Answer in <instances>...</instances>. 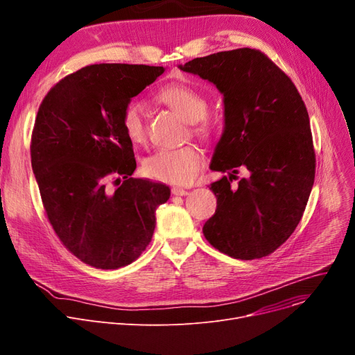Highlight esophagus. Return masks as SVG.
I'll return each instance as SVG.
<instances>
[{
	"label": "esophagus",
	"instance_id": "esophagus-1",
	"mask_svg": "<svg viewBox=\"0 0 355 355\" xmlns=\"http://www.w3.org/2000/svg\"><path fill=\"white\" fill-rule=\"evenodd\" d=\"M171 193H173L174 196H187V194H189L187 190H184V189H181V187H173V189H171Z\"/></svg>",
	"mask_w": 355,
	"mask_h": 355
}]
</instances>
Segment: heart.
<instances>
[{
  "mask_svg": "<svg viewBox=\"0 0 355 355\" xmlns=\"http://www.w3.org/2000/svg\"><path fill=\"white\" fill-rule=\"evenodd\" d=\"M157 98L190 122L196 137H210L211 123L206 119L209 102L200 92L184 83H168L158 92ZM121 125L130 144L144 145L146 142L144 105L139 101H129L123 106ZM202 164L204 157L200 148L189 144L175 149H159L144 161V171L148 177L162 182L189 185L198 175Z\"/></svg>",
  "mask_w": 355,
  "mask_h": 355,
  "instance_id": "obj_1",
  "label": "heart"
}]
</instances>
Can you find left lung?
<instances>
[{
  "mask_svg": "<svg viewBox=\"0 0 355 355\" xmlns=\"http://www.w3.org/2000/svg\"><path fill=\"white\" fill-rule=\"evenodd\" d=\"M181 70L214 83L225 96V132L211 159L217 209L202 227L209 243L234 259L273 253L300 225L315 178L306 106L288 74L256 49L197 58ZM239 166L251 173L230 185Z\"/></svg>",
  "mask_w": 355,
  "mask_h": 355,
  "instance_id": "obj_1",
  "label": "left lung"
}]
</instances>
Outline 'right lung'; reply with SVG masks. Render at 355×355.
<instances>
[{
	"instance_id": "right-lung-1",
	"label": "right lung",
	"mask_w": 355,
	"mask_h": 355,
	"mask_svg": "<svg viewBox=\"0 0 355 355\" xmlns=\"http://www.w3.org/2000/svg\"><path fill=\"white\" fill-rule=\"evenodd\" d=\"M162 73L90 64L55 83L37 112L30 154L46 216L63 246L96 269L137 260L153 239L157 207L170 198L166 185L130 177L137 161L121 125L123 106Z\"/></svg>"
}]
</instances>
